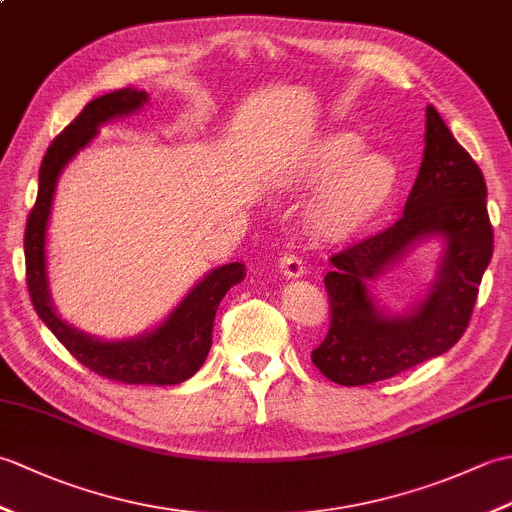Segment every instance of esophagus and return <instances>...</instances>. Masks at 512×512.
Wrapping results in <instances>:
<instances>
[{"mask_svg": "<svg viewBox=\"0 0 512 512\" xmlns=\"http://www.w3.org/2000/svg\"><path fill=\"white\" fill-rule=\"evenodd\" d=\"M279 270L288 279H297V277L306 275V266H303V262L297 255H281L279 257Z\"/></svg>", "mask_w": 512, "mask_h": 512, "instance_id": "esophagus-1", "label": "esophagus"}]
</instances>
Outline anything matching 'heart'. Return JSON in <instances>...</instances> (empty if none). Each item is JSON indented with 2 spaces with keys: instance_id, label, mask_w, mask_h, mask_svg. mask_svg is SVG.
<instances>
[{
  "instance_id": "obj_1",
  "label": "heart",
  "mask_w": 512,
  "mask_h": 512,
  "mask_svg": "<svg viewBox=\"0 0 512 512\" xmlns=\"http://www.w3.org/2000/svg\"><path fill=\"white\" fill-rule=\"evenodd\" d=\"M292 178L301 187L317 189L306 209L308 231L323 242H341L383 213L400 176L394 160L363 151L356 134L334 132L301 151Z\"/></svg>"
}]
</instances>
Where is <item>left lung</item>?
<instances>
[{
    "mask_svg": "<svg viewBox=\"0 0 512 512\" xmlns=\"http://www.w3.org/2000/svg\"><path fill=\"white\" fill-rule=\"evenodd\" d=\"M443 239L428 295L400 315L380 309L371 284L413 245ZM493 257L486 182L433 105L424 154L402 217L387 231L332 255L325 275L330 330L312 352L323 376L345 387L369 385L436 358L460 341Z\"/></svg>",
    "mask_w": 512,
    "mask_h": 512,
    "instance_id": "8db88e82",
    "label": "left lung"
}]
</instances>
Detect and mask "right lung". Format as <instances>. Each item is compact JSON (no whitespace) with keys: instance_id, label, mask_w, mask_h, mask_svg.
Returning <instances> with one entry per match:
<instances>
[{"instance_id":"1","label":"right lung","mask_w":512,"mask_h":512,"mask_svg":"<svg viewBox=\"0 0 512 512\" xmlns=\"http://www.w3.org/2000/svg\"><path fill=\"white\" fill-rule=\"evenodd\" d=\"M147 101L149 94L134 88L103 94L85 105L83 112L52 140L41 160L39 193L28 215L24 253L32 306L76 361L118 383L162 387L184 383L202 367L211 350L217 306L226 292L246 277V266L233 262L209 270L154 330L107 341L74 328L59 317L50 297L46 262V231L61 171L92 143L105 123L138 112Z\"/></svg>"}]
</instances>
